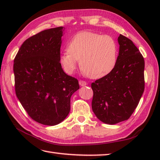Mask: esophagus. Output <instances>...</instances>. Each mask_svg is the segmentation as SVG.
Instances as JSON below:
<instances>
[{
	"label": "esophagus",
	"mask_w": 160,
	"mask_h": 160,
	"mask_svg": "<svg viewBox=\"0 0 160 160\" xmlns=\"http://www.w3.org/2000/svg\"><path fill=\"white\" fill-rule=\"evenodd\" d=\"M79 84H80V86H81V87H84V86H86L87 83V82H85V81L80 80L79 81Z\"/></svg>",
	"instance_id": "obj_1"
}]
</instances>
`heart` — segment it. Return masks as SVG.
<instances>
[{
    "instance_id": "b5f03b06",
    "label": "heart",
    "mask_w": 160,
    "mask_h": 160,
    "mask_svg": "<svg viewBox=\"0 0 160 160\" xmlns=\"http://www.w3.org/2000/svg\"><path fill=\"white\" fill-rule=\"evenodd\" d=\"M118 45L111 36L91 32H80L67 45V52L61 53L60 62L68 74H72L78 60L84 73L91 78H100L114 69Z\"/></svg>"
}]
</instances>
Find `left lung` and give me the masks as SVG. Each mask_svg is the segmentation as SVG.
Masks as SVG:
<instances>
[{
	"mask_svg": "<svg viewBox=\"0 0 160 160\" xmlns=\"http://www.w3.org/2000/svg\"><path fill=\"white\" fill-rule=\"evenodd\" d=\"M119 54L114 69L91 84L92 109L99 120L115 124L130 118L144 90V60L130 39L118 38Z\"/></svg>",
	"mask_w": 160,
	"mask_h": 160,
	"instance_id": "1",
	"label": "left lung"
}]
</instances>
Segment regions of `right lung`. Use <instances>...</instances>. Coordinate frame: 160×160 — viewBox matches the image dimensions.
Listing matches in <instances>:
<instances>
[{
	"label": "right lung",
	"mask_w": 160,
	"mask_h": 160,
	"mask_svg": "<svg viewBox=\"0 0 160 160\" xmlns=\"http://www.w3.org/2000/svg\"><path fill=\"white\" fill-rule=\"evenodd\" d=\"M64 29H46L30 37L13 60L16 96L29 116L44 125L58 124L67 118L71 97L80 88L60 62Z\"/></svg>",
	"instance_id": "obj_1"
}]
</instances>
